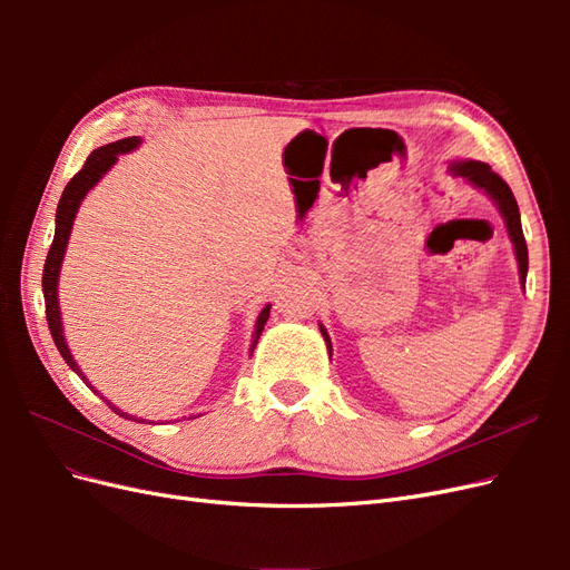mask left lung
<instances>
[{"instance_id":"1","label":"left lung","mask_w":570,"mask_h":570,"mask_svg":"<svg viewBox=\"0 0 570 570\" xmlns=\"http://www.w3.org/2000/svg\"><path fill=\"white\" fill-rule=\"evenodd\" d=\"M450 174H452V176H461L463 180H469L473 187L482 189V193H485V195L494 202L499 214H502V218H504L507 233H509L511 243H513L515 262H519L521 285L525 287V275H528V247H525V237H523V228H521L519 204H515V197H513V193L509 189V185H507L502 178H499L488 164L473 161V159L452 161V164H450ZM318 327H321V335H323V340H325L327 354H331V352H333L331 337H327L323 325H318Z\"/></svg>"}]
</instances>
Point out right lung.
I'll return each mask as SVG.
<instances>
[{"instance_id": "right-lung-1", "label": "right lung", "mask_w": 570, "mask_h": 570, "mask_svg": "<svg viewBox=\"0 0 570 570\" xmlns=\"http://www.w3.org/2000/svg\"><path fill=\"white\" fill-rule=\"evenodd\" d=\"M140 145H142L140 137L132 135V137H126V140L109 142L105 147H97L88 157V161H85V166L78 170V174L71 180H68V185L63 187V195L59 199V206H57V230H55V239H51V247H49L45 271H42V292H45V308H47L49 333H51V337H55L57 350L61 352L66 364L71 366V371H76L82 377L85 385H88L95 394H99V390H95L90 385L88 377H85V373L76 364V358H73L71 350H68V342L63 337V323H61V308H59V273H61V264H63V256H66L68 237H71L73 220H76V214L80 209L82 199L88 197L90 189L114 168V164L118 161V154H128V151L137 149ZM268 314H271V304H266L262 308V314L256 316L254 335H252L254 340H252V350L249 352H254L258 337H262V331H264V325L268 321ZM101 400H105V396H101ZM105 402L111 406V411L118 413V416L135 421V416H130V413H126V411H120L109 400H105ZM189 419H195V416H189Z\"/></svg>"}]
</instances>
